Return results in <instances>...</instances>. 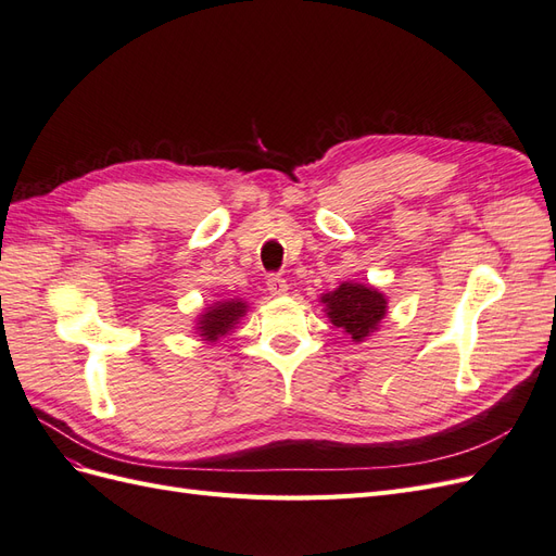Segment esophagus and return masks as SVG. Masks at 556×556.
I'll list each match as a JSON object with an SVG mask.
<instances>
[{
    "label": "esophagus",
    "mask_w": 556,
    "mask_h": 556,
    "mask_svg": "<svg viewBox=\"0 0 556 556\" xmlns=\"http://www.w3.org/2000/svg\"><path fill=\"white\" fill-rule=\"evenodd\" d=\"M266 288H268V292H271V294L280 296V294L288 292V280H285L282 276H278V274H271V276L266 278Z\"/></svg>",
    "instance_id": "esophagus-1"
}]
</instances>
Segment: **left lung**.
Listing matches in <instances>:
<instances>
[{"label":"left lung","instance_id":"1","mask_svg":"<svg viewBox=\"0 0 556 556\" xmlns=\"http://www.w3.org/2000/svg\"><path fill=\"white\" fill-rule=\"evenodd\" d=\"M323 301L327 304L331 323L343 327L355 341H362L376 331L387 311V301L378 290L357 282H343L339 290L325 294Z\"/></svg>","mask_w":556,"mask_h":556}]
</instances>
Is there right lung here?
Listing matches in <instances>:
<instances>
[{"instance_id":"right-lung-1","label":"right lung","mask_w":556,"mask_h":556,"mask_svg":"<svg viewBox=\"0 0 556 556\" xmlns=\"http://www.w3.org/2000/svg\"><path fill=\"white\" fill-rule=\"evenodd\" d=\"M243 313H245L243 301H225V304L213 306L204 317L199 319V325H201L199 331L206 341H217L233 325H237V319L243 317Z\"/></svg>"}]
</instances>
